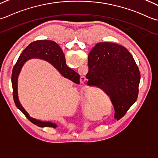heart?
<instances>
[{
  "label": "heart",
  "instance_id": "1",
  "mask_svg": "<svg viewBox=\"0 0 158 158\" xmlns=\"http://www.w3.org/2000/svg\"><path fill=\"white\" fill-rule=\"evenodd\" d=\"M94 96H95L94 93H92L86 99V100L85 102V104H84V108L85 109H88L92 106L93 101H94Z\"/></svg>",
  "mask_w": 158,
  "mask_h": 158
}]
</instances>
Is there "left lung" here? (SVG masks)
Returning <instances> with one entry per match:
<instances>
[{"label": "left lung", "mask_w": 158, "mask_h": 158, "mask_svg": "<svg viewBox=\"0 0 158 158\" xmlns=\"http://www.w3.org/2000/svg\"><path fill=\"white\" fill-rule=\"evenodd\" d=\"M88 63L87 85L102 89L109 96L114 117L119 120L138 95L140 74L132 55L121 45L102 42L89 54Z\"/></svg>", "instance_id": "1"}]
</instances>
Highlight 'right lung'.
<instances>
[{
  "instance_id": "right-lung-1",
  "label": "right lung",
  "mask_w": 158,
  "mask_h": 158,
  "mask_svg": "<svg viewBox=\"0 0 158 158\" xmlns=\"http://www.w3.org/2000/svg\"><path fill=\"white\" fill-rule=\"evenodd\" d=\"M31 59H40L46 60L55 67L63 77L78 85L80 84V76L78 73L67 65L65 57L62 49L56 42L50 40H37L31 43L22 52L13 68L11 75L13 98L17 108L23 112L28 120L37 126L56 128L57 127L56 123L49 121H41L31 117L19 101L18 93V76L24 64Z\"/></svg>"
}]
</instances>
